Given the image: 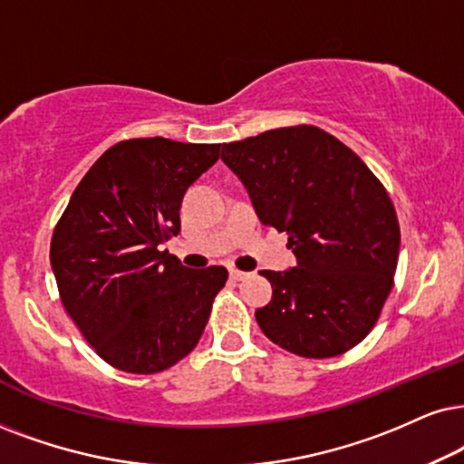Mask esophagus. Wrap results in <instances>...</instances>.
Segmentation results:
<instances>
[{
	"mask_svg": "<svg viewBox=\"0 0 464 464\" xmlns=\"http://www.w3.org/2000/svg\"><path fill=\"white\" fill-rule=\"evenodd\" d=\"M228 276H231V280H244L248 274L239 272V269H228Z\"/></svg>",
	"mask_w": 464,
	"mask_h": 464,
	"instance_id": "34e87169",
	"label": "esophagus"
}]
</instances>
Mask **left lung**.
Wrapping results in <instances>:
<instances>
[{"instance_id": "8db88e82", "label": "left lung", "mask_w": 464, "mask_h": 464, "mask_svg": "<svg viewBox=\"0 0 464 464\" xmlns=\"http://www.w3.org/2000/svg\"><path fill=\"white\" fill-rule=\"evenodd\" d=\"M263 225L289 236L297 267L263 269L272 302L263 334L302 357H334L362 343L388 300L401 228L388 192L362 158L314 126L267 130L222 145Z\"/></svg>"}]
</instances>
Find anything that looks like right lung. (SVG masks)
Masks as SVG:
<instances>
[{"label": "right lung", "mask_w": 464, "mask_h": 464, "mask_svg": "<svg viewBox=\"0 0 464 464\" xmlns=\"http://www.w3.org/2000/svg\"><path fill=\"white\" fill-rule=\"evenodd\" d=\"M218 158V143L121 140L93 162L53 231L63 308L120 371H167L201 338L227 269L184 267L160 244L178 236L181 198Z\"/></svg>", "instance_id": "right-lung-1"}]
</instances>
